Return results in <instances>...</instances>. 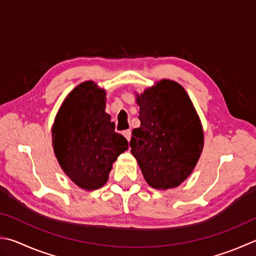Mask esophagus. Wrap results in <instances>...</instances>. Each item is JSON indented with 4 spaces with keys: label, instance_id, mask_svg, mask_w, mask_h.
<instances>
[{
    "label": "esophagus",
    "instance_id": "1",
    "mask_svg": "<svg viewBox=\"0 0 256 256\" xmlns=\"http://www.w3.org/2000/svg\"><path fill=\"white\" fill-rule=\"evenodd\" d=\"M124 136L126 137L127 140L129 142L130 138H132V132H130V130H124Z\"/></svg>",
    "mask_w": 256,
    "mask_h": 256
}]
</instances>
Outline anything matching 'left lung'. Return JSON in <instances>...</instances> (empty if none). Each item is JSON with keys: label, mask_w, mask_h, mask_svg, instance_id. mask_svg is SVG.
<instances>
[{"label": "left lung", "mask_w": 256, "mask_h": 256, "mask_svg": "<svg viewBox=\"0 0 256 256\" xmlns=\"http://www.w3.org/2000/svg\"><path fill=\"white\" fill-rule=\"evenodd\" d=\"M137 104L140 127L132 130V154L152 187H176L190 176L203 149L194 106L184 88L170 80L147 89Z\"/></svg>", "instance_id": "obj_1"}]
</instances>
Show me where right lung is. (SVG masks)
Wrapping results in <instances>:
<instances>
[{
    "instance_id": "add662e5",
    "label": "right lung",
    "mask_w": 256,
    "mask_h": 256,
    "mask_svg": "<svg viewBox=\"0 0 256 256\" xmlns=\"http://www.w3.org/2000/svg\"><path fill=\"white\" fill-rule=\"evenodd\" d=\"M106 92L92 81L76 86L62 104L52 127L58 162L71 180L84 190L102 187L112 162L128 149L104 112Z\"/></svg>"
}]
</instances>
